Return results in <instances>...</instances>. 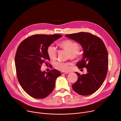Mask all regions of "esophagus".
Returning a JSON list of instances; mask_svg holds the SVG:
<instances>
[{"label": "esophagus", "mask_w": 121, "mask_h": 121, "mask_svg": "<svg viewBox=\"0 0 121 121\" xmlns=\"http://www.w3.org/2000/svg\"><path fill=\"white\" fill-rule=\"evenodd\" d=\"M69 73V72H61V75H64V74H68Z\"/></svg>", "instance_id": "34e87169"}]
</instances>
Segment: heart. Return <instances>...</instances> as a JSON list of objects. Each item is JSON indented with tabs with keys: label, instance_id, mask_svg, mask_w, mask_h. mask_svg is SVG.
Returning a JSON list of instances; mask_svg holds the SVG:
<instances>
[{
	"label": "heart",
	"instance_id": "1",
	"mask_svg": "<svg viewBox=\"0 0 121 121\" xmlns=\"http://www.w3.org/2000/svg\"><path fill=\"white\" fill-rule=\"evenodd\" d=\"M60 47L68 53V57L71 59H77L79 56L81 52V47L73 41L66 39L58 43ZM48 56L52 60H54L57 57V50L53 45H49L46 49ZM55 68L60 71L66 72L71 68V63L57 61L54 64Z\"/></svg>",
	"mask_w": 121,
	"mask_h": 121
}]
</instances>
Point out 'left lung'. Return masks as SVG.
<instances>
[{"label":"left lung","instance_id":"left-lung-1","mask_svg":"<svg viewBox=\"0 0 121 121\" xmlns=\"http://www.w3.org/2000/svg\"><path fill=\"white\" fill-rule=\"evenodd\" d=\"M66 36L81 45L83 57L77 65L79 69L86 68L87 71L82 75L76 73L78 79L72 85V88L81 95L94 94L101 86L107 76L108 59L106 46L98 37L88 32H80Z\"/></svg>","mask_w":121,"mask_h":121}]
</instances>
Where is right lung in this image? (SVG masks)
<instances>
[{
	"label": "right lung",
	"instance_id": "add662e5",
	"mask_svg": "<svg viewBox=\"0 0 121 121\" xmlns=\"http://www.w3.org/2000/svg\"><path fill=\"white\" fill-rule=\"evenodd\" d=\"M62 37L60 34H36L25 39L18 46L15 58L17 77L23 89L31 97L42 99L52 92L60 71L53 69L42 72V64L50 58L46 49Z\"/></svg>",
	"mask_w": 121,
	"mask_h": 121
}]
</instances>
